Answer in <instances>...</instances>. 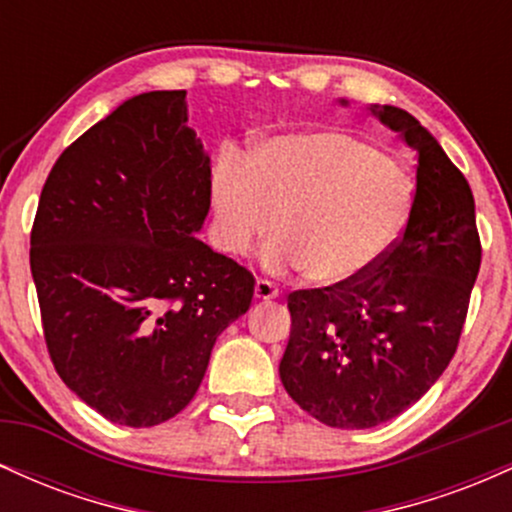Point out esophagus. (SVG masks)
<instances>
[{"label": "esophagus", "instance_id": "1", "mask_svg": "<svg viewBox=\"0 0 512 512\" xmlns=\"http://www.w3.org/2000/svg\"><path fill=\"white\" fill-rule=\"evenodd\" d=\"M279 296V289H276L274 281L269 279H257L255 284V298H260V301H272V298Z\"/></svg>", "mask_w": 512, "mask_h": 512}]
</instances>
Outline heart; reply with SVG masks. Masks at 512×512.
<instances>
[{"label": "heart", "instance_id": "obj_1", "mask_svg": "<svg viewBox=\"0 0 512 512\" xmlns=\"http://www.w3.org/2000/svg\"><path fill=\"white\" fill-rule=\"evenodd\" d=\"M411 199L407 170L334 129L272 137L248 161L223 154L211 173L221 248L245 255L274 221L264 264L303 269L320 286L373 272L402 236Z\"/></svg>", "mask_w": 512, "mask_h": 512}]
</instances>
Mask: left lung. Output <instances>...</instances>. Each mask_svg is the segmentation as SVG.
<instances>
[{"mask_svg":"<svg viewBox=\"0 0 512 512\" xmlns=\"http://www.w3.org/2000/svg\"><path fill=\"white\" fill-rule=\"evenodd\" d=\"M373 113L419 154L407 226L363 279L289 293L279 363L293 402L332 428L385 424L426 395L455 356L481 264L460 168L407 110Z\"/></svg>","mask_w":512,"mask_h":512,"instance_id":"left-lung-1","label":"left lung"}]
</instances>
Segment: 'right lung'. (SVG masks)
I'll return each instance as SVG.
<instances>
[{
    "mask_svg": "<svg viewBox=\"0 0 512 512\" xmlns=\"http://www.w3.org/2000/svg\"><path fill=\"white\" fill-rule=\"evenodd\" d=\"M211 168L185 91L129 98L52 166L31 272L52 366L113 424L146 428L195 397L255 276L195 238Z\"/></svg>",
    "mask_w": 512,
    "mask_h": 512,
    "instance_id": "1",
    "label": "right lung"
}]
</instances>
